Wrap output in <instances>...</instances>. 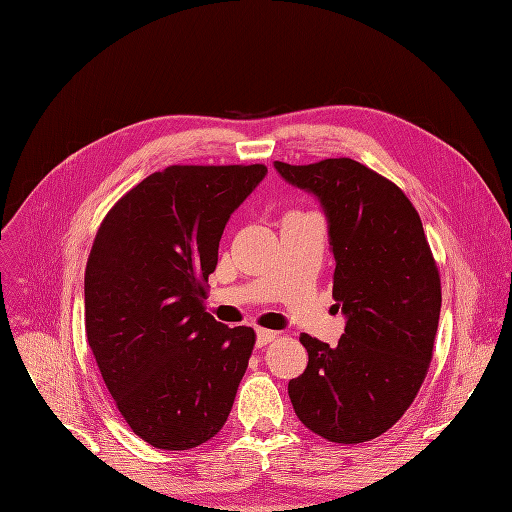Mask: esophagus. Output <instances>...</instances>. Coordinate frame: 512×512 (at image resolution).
I'll return each instance as SVG.
<instances>
[{"label":"esophagus","instance_id":"1","mask_svg":"<svg viewBox=\"0 0 512 512\" xmlns=\"http://www.w3.org/2000/svg\"><path fill=\"white\" fill-rule=\"evenodd\" d=\"M278 338V332H272V330H263V328H259L257 330V346H265V344H270V342H274Z\"/></svg>","mask_w":512,"mask_h":512}]
</instances>
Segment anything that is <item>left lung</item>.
<instances>
[{
	"instance_id": "1",
	"label": "left lung",
	"mask_w": 512,
	"mask_h": 512,
	"mask_svg": "<svg viewBox=\"0 0 512 512\" xmlns=\"http://www.w3.org/2000/svg\"><path fill=\"white\" fill-rule=\"evenodd\" d=\"M274 168L324 207L332 297L346 315L334 348L301 334L309 363L288 382L294 413L330 442L373 440L411 407L434 353L442 288L421 218L394 182L355 159Z\"/></svg>"
}]
</instances>
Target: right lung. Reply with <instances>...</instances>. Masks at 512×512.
Returning a JSON list of instances; mask_svg holds the SVG:
<instances>
[{
  "instance_id": "right-lung-1",
  "label": "right lung",
  "mask_w": 512,
  "mask_h": 512,
  "mask_svg": "<svg viewBox=\"0 0 512 512\" xmlns=\"http://www.w3.org/2000/svg\"><path fill=\"white\" fill-rule=\"evenodd\" d=\"M253 166H170L103 218L85 270V330L139 438L195 448L224 427L255 346L205 311L226 222L265 178Z\"/></svg>"
}]
</instances>
